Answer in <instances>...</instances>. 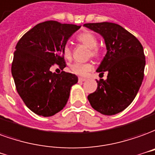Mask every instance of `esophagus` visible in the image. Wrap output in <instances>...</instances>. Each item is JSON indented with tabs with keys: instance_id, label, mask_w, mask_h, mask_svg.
<instances>
[{
	"instance_id": "1",
	"label": "esophagus",
	"mask_w": 155,
	"mask_h": 155,
	"mask_svg": "<svg viewBox=\"0 0 155 155\" xmlns=\"http://www.w3.org/2000/svg\"><path fill=\"white\" fill-rule=\"evenodd\" d=\"M84 81H86V78H78V82H79V83H83Z\"/></svg>"
}]
</instances>
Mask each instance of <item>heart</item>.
<instances>
[{"label":"heart","mask_w":155,"mask_h":155,"mask_svg":"<svg viewBox=\"0 0 155 155\" xmlns=\"http://www.w3.org/2000/svg\"><path fill=\"white\" fill-rule=\"evenodd\" d=\"M77 40L78 42L82 43L84 46H86L89 48V52L88 56L91 58H97L99 57V50L97 48V38L96 35L90 31H83L82 33L78 35ZM62 55L66 59H70L72 57V51L68 44L64 45L62 47ZM70 68L72 70L73 73L79 76H85L88 72H90L93 69V65L87 62V63H80V62H74L73 64L71 65Z\"/></svg>","instance_id":"1"}]
</instances>
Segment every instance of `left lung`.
Here are the masks:
<instances>
[{
    "label": "left lung",
    "mask_w": 155,
    "mask_h": 155,
    "mask_svg": "<svg viewBox=\"0 0 155 155\" xmlns=\"http://www.w3.org/2000/svg\"><path fill=\"white\" fill-rule=\"evenodd\" d=\"M84 27L100 34L107 48L97 69L100 74L107 72V79L97 81V88L87 99L102 114H118L132 103L142 84L145 67L143 46L133 34L115 23H86Z\"/></svg>",
    "instance_id": "obj_1"
}]
</instances>
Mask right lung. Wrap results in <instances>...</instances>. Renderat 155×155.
Masks as SVG:
<instances>
[{
	"mask_svg": "<svg viewBox=\"0 0 155 155\" xmlns=\"http://www.w3.org/2000/svg\"><path fill=\"white\" fill-rule=\"evenodd\" d=\"M80 27L48 21L36 25L17 42L12 74L20 97L36 114L50 117L68 103L78 77L64 71L53 73L50 68L54 64L65 68L62 47Z\"/></svg>",
	"mask_w": 155,
	"mask_h": 155,
	"instance_id": "add662e5",
	"label": "right lung"
}]
</instances>
